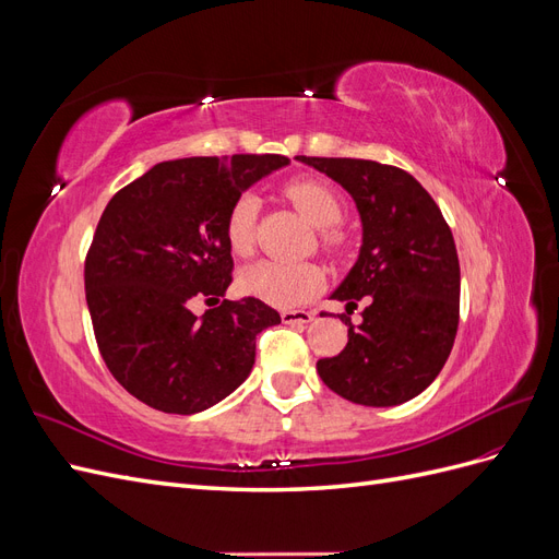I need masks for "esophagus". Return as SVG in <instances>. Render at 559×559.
<instances>
[{
	"label": "esophagus",
	"instance_id": "34e87169",
	"mask_svg": "<svg viewBox=\"0 0 559 559\" xmlns=\"http://www.w3.org/2000/svg\"><path fill=\"white\" fill-rule=\"evenodd\" d=\"M280 314L284 324H308L314 317L310 310H282Z\"/></svg>",
	"mask_w": 559,
	"mask_h": 559
}]
</instances>
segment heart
Returning <instances> with one entry per match:
<instances>
[{
	"mask_svg": "<svg viewBox=\"0 0 559 559\" xmlns=\"http://www.w3.org/2000/svg\"><path fill=\"white\" fill-rule=\"evenodd\" d=\"M284 193L310 224L321 228V247L333 253L345 247V233L337 228V222L345 214V202L333 186L321 179H296L286 183ZM257 195L245 193L233 202L226 216V242L238 257H249L253 242H257ZM321 284H324V273L314 263H286L265 259L251 263L240 275V286L247 294L277 308L300 306V302L310 300L321 289Z\"/></svg>",
	"mask_w": 559,
	"mask_h": 559,
	"instance_id": "obj_1",
	"label": "heart"
}]
</instances>
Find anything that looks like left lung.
Instances as JSON below:
<instances>
[{
	"mask_svg": "<svg viewBox=\"0 0 559 559\" xmlns=\"http://www.w3.org/2000/svg\"><path fill=\"white\" fill-rule=\"evenodd\" d=\"M357 202L364 226L359 259L331 294L345 312L347 345L317 361L337 396L386 408L415 399L441 373L460 326V259L433 198L401 167L361 158L298 156Z\"/></svg>",
	"mask_w": 559,
	"mask_h": 559,
	"instance_id": "1",
	"label": "left lung"
}]
</instances>
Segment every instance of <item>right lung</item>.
<instances>
[{
	"mask_svg": "<svg viewBox=\"0 0 559 559\" xmlns=\"http://www.w3.org/2000/svg\"><path fill=\"white\" fill-rule=\"evenodd\" d=\"M277 154L179 158L151 167L105 207L86 257V302L99 354L126 392L160 413L193 415L251 373L257 335L280 324L263 300H222L202 317L193 300L233 282L226 216Z\"/></svg>",
	"mask_w": 559,
	"mask_h": 559,
	"instance_id": "right-lung-1",
	"label": "right lung"
}]
</instances>
